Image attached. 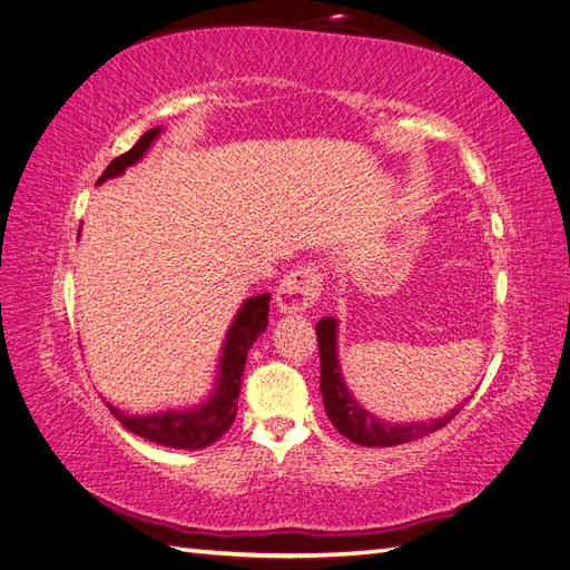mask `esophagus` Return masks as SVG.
Here are the masks:
<instances>
[{
  "label": "esophagus",
  "mask_w": 570,
  "mask_h": 570,
  "mask_svg": "<svg viewBox=\"0 0 570 570\" xmlns=\"http://www.w3.org/2000/svg\"><path fill=\"white\" fill-rule=\"evenodd\" d=\"M323 289V278L318 268L314 266H302L289 271L281 281L278 289H275V304H278L281 312L295 314L304 312V308L312 306Z\"/></svg>",
  "instance_id": "obj_1"
}]
</instances>
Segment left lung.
<instances>
[{
  "label": "left lung",
  "instance_id": "left-lung-1",
  "mask_svg": "<svg viewBox=\"0 0 570 570\" xmlns=\"http://www.w3.org/2000/svg\"><path fill=\"white\" fill-rule=\"evenodd\" d=\"M318 335V354H321V394L327 419L340 430V435L352 440L361 446H396L413 440H421L435 433L442 425L450 423L461 406L444 413L442 419L433 421H413V423H390L377 419L375 413L361 406L347 383L342 377L340 358H337V321L325 316L316 323Z\"/></svg>",
  "mask_w": 570,
  "mask_h": 570
}]
</instances>
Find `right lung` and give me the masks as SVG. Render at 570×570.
I'll list each match as a JSON object with an SVG mask.
<instances>
[{
  "mask_svg": "<svg viewBox=\"0 0 570 570\" xmlns=\"http://www.w3.org/2000/svg\"><path fill=\"white\" fill-rule=\"evenodd\" d=\"M161 135V128L147 130L135 147L126 154H120L114 159L105 174L99 176L97 185L107 183L109 178H118L126 174L128 166H135L140 161L147 149L154 145V140ZM268 302L271 295H256L243 302L237 308V314L228 327V335L223 340L218 371H216V385L212 394L197 406L189 409H168L147 413V416H132V413L120 411L116 406H109L114 419L120 421L130 433L140 435L149 442H157L170 450H204L218 438H223L230 430L235 416H237V396L239 387H243V373L247 364V354L256 337L266 331L268 325Z\"/></svg>",
  "mask_w": 570,
  "mask_h": 570,
  "instance_id": "1",
  "label": "right lung"
}]
</instances>
